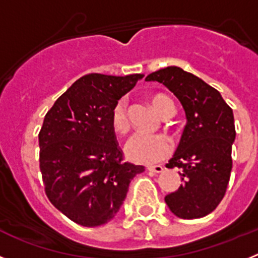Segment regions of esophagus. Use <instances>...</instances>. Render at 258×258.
Instances as JSON below:
<instances>
[{"label":"esophagus","mask_w":258,"mask_h":258,"mask_svg":"<svg viewBox=\"0 0 258 258\" xmlns=\"http://www.w3.org/2000/svg\"><path fill=\"white\" fill-rule=\"evenodd\" d=\"M147 170H149V172H152V173H161L164 170V166H161V165L149 166V168H147Z\"/></svg>","instance_id":"1"}]
</instances>
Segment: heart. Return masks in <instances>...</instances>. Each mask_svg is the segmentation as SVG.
Wrapping results in <instances>:
<instances>
[{"instance_id":"b5f03b06","label":"heart","mask_w":258,"mask_h":258,"mask_svg":"<svg viewBox=\"0 0 258 258\" xmlns=\"http://www.w3.org/2000/svg\"><path fill=\"white\" fill-rule=\"evenodd\" d=\"M151 102L154 108L161 116L172 109L174 111V104L165 95H154ZM109 121L116 133H125L129 129L126 99L121 98L113 104ZM124 150L127 159H131L134 163L154 164L164 160L170 154L172 143L163 134H146L138 132L126 141Z\"/></svg>"}]
</instances>
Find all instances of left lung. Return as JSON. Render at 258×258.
<instances>
[{"label":"left lung","mask_w":258,"mask_h":258,"mask_svg":"<svg viewBox=\"0 0 258 258\" xmlns=\"http://www.w3.org/2000/svg\"><path fill=\"white\" fill-rule=\"evenodd\" d=\"M146 81L169 89L187 118L177 151L166 164L170 169H182L183 184L166 195V206L179 218L204 217L217 208L230 181L236 134L232 109L218 90L179 67L152 72Z\"/></svg>","instance_id":"1"}]
</instances>
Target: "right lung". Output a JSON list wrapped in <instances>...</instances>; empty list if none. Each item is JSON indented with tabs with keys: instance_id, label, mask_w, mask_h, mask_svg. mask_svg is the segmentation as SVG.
<instances>
[{
	"instance_id": "1",
	"label": "right lung",
	"mask_w": 258,
	"mask_h": 258,
	"mask_svg": "<svg viewBox=\"0 0 258 258\" xmlns=\"http://www.w3.org/2000/svg\"><path fill=\"white\" fill-rule=\"evenodd\" d=\"M142 77L85 75L45 116L38 134L45 192L52 206L81 226L112 220L131 181L145 170L124 161L109 121L113 104Z\"/></svg>"
}]
</instances>
